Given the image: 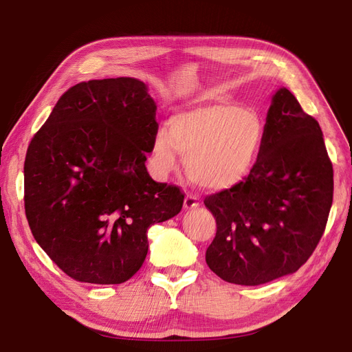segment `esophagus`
Segmentation results:
<instances>
[{"label":"esophagus","mask_w":352,"mask_h":352,"mask_svg":"<svg viewBox=\"0 0 352 352\" xmlns=\"http://www.w3.org/2000/svg\"><path fill=\"white\" fill-rule=\"evenodd\" d=\"M199 206V198H197L195 195H186V198H184V208H195V207H198Z\"/></svg>","instance_id":"obj_1"}]
</instances>
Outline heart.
I'll return each mask as SVG.
<instances>
[{"label": "heart", "mask_w": 352, "mask_h": 352, "mask_svg": "<svg viewBox=\"0 0 352 352\" xmlns=\"http://www.w3.org/2000/svg\"><path fill=\"white\" fill-rule=\"evenodd\" d=\"M265 139L263 119L251 107L216 101L183 109L155 134L153 166L166 175L184 155L186 172L208 190H223L250 175Z\"/></svg>", "instance_id": "b5f03b06"}]
</instances>
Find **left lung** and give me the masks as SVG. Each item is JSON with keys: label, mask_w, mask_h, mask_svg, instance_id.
<instances>
[{"label": "left lung", "mask_w": 352, "mask_h": 352, "mask_svg": "<svg viewBox=\"0 0 352 352\" xmlns=\"http://www.w3.org/2000/svg\"><path fill=\"white\" fill-rule=\"evenodd\" d=\"M204 204L216 219L206 261L222 280L258 286L309 260L333 204V164L318 121L286 87L272 96L250 175Z\"/></svg>", "instance_id": "obj_1"}]
</instances>
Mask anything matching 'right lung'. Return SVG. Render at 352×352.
I'll return each mask as SVG.
<instances>
[{
  "instance_id": "obj_1",
  "label": "right lung",
  "mask_w": 352,
  "mask_h": 352,
  "mask_svg": "<svg viewBox=\"0 0 352 352\" xmlns=\"http://www.w3.org/2000/svg\"><path fill=\"white\" fill-rule=\"evenodd\" d=\"M145 83L130 77L68 89L27 149L24 204L48 257L81 283L121 284L148 252V228L180 213L178 186L145 162L159 124Z\"/></svg>"
}]
</instances>
